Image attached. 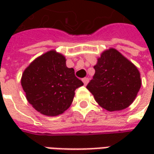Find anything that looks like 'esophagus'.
I'll list each match as a JSON object with an SVG mask.
<instances>
[{"label":"esophagus","instance_id":"1","mask_svg":"<svg viewBox=\"0 0 154 154\" xmlns=\"http://www.w3.org/2000/svg\"><path fill=\"white\" fill-rule=\"evenodd\" d=\"M82 82H83L84 85L86 86V85L88 83V82H89V79H88L87 77H85V78H83V79H82Z\"/></svg>","mask_w":154,"mask_h":154}]
</instances>
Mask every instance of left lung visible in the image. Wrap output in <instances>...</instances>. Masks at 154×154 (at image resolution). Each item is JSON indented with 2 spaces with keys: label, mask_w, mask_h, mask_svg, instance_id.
<instances>
[{
  "label": "left lung",
  "mask_w": 154,
  "mask_h": 154,
  "mask_svg": "<svg viewBox=\"0 0 154 154\" xmlns=\"http://www.w3.org/2000/svg\"><path fill=\"white\" fill-rule=\"evenodd\" d=\"M94 68L93 79L87 88L98 105L108 111L129 107L135 100L142 84L135 65L111 48L97 58Z\"/></svg>",
  "instance_id": "left-lung-1"
}]
</instances>
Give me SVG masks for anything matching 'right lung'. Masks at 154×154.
Masks as SVG:
<instances>
[{"mask_svg":"<svg viewBox=\"0 0 154 154\" xmlns=\"http://www.w3.org/2000/svg\"><path fill=\"white\" fill-rule=\"evenodd\" d=\"M83 82L76 77L73 68L56 50L36 57L22 73L21 86L28 102L48 116L63 114L70 107L75 90Z\"/></svg>","mask_w":154,"mask_h":154,"instance_id":"1","label":"right lung"}]
</instances>
